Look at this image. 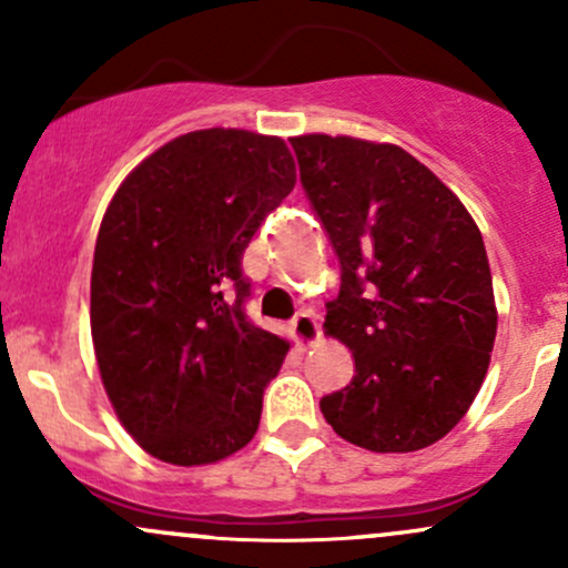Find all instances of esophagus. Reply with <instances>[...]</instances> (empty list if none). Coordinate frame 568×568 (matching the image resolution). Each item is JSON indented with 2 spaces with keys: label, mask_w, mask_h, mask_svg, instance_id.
Masks as SVG:
<instances>
[{
  "label": "esophagus",
  "mask_w": 568,
  "mask_h": 568,
  "mask_svg": "<svg viewBox=\"0 0 568 568\" xmlns=\"http://www.w3.org/2000/svg\"><path fill=\"white\" fill-rule=\"evenodd\" d=\"M291 331H293V338H296L302 347H310V344L317 342V336H321V325H317V321L310 315V312H298V315L293 317Z\"/></svg>",
  "instance_id": "obj_1"
}]
</instances>
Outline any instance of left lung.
Returning <instances> with one entry per match:
<instances>
[{"label": "left lung", "mask_w": 568, "mask_h": 568, "mask_svg": "<svg viewBox=\"0 0 568 568\" xmlns=\"http://www.w3.org/2000/svg\"><path fill=\"white\" fill-rule=\"evenodd\" d=\"M298 179L342 264L325 328L355 376L321 410L376 454L433 446L467 414L497 336L484 237L406 149L349 135L291 139Z\"/></svg>", "instance_id": "obj_1"}]
</instances>
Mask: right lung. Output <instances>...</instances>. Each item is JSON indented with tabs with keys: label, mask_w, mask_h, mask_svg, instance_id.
<instances>
[{
	"label": "right lung",
	"mask_w": 568,
	"mask_h": 568,
	"mask_svg": "<svg viewBox=\"0 0 568 568\" xmlns=\"http://www.w3.org/2000/svg\"><path fill=\"white\" fill-rule=\"evenodd\" d=\"M293 184L275 135L211 128L158 149L109 202L90 280L98 368L162 462L207 465L256 435L288 342L245 315L243 253Z\"/></svg>",
	"instance_id": "1"
}]
</instances>
